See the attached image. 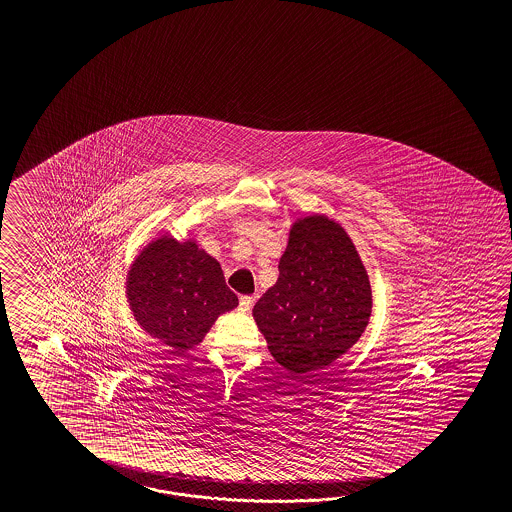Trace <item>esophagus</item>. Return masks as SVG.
<instances>
[{
    "mask_svg": "<svg viewBox=\"0 0 512 512\" xmlns=\"http://www.w3.org/2000/svg\"><path fill=\"white\" fill-rule=\"evenodd\" d=\"M253 300H255L253 296H240V304H238V310L244 311V313L251 310V306H253Z\"/></svg>",
    "mask_w": 512,
    "mask_h": 512,
    "instance_id": "34e87169",
    "label": "esophagus"
}]
</instances>
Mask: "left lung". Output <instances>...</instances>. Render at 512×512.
<instances>
[{
    "instance_id": "8db88e82",
    "label": "left lung",
    "mask_w": 512,
    "mask_h": 512,
    "mask_svg": "<svg viewBox=\"0 0 512 512\" xmlns=\"http://www.w3.org/2000/svg\"><path fill=\"white\" fill-rule=\"evenodd\" d=\"M279 278L253 308L270 355L291 373L315 372L345 355L372 315V287L340 223L300 217L279 259Z\"/></svg>"
}]
</instances>
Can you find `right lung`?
<instances>
[{"instance_id":"add662e5","label":"right lung","mask_w":512,"mask_h":512,"mask_svg":"<svg viewBox=\"0 0 512 512\" xmlns=\"http://www.w3.org/2000/svg\"><path fill=\"white\" fill-rule=\"evenodd\" d=\"M127 300L152 338L186 353L201 343L217 317L238 306L214 257L193 240L161 236L140 251L127 274Z\"/></svg>"}]
</instances>
